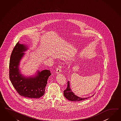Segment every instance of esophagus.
Here are the masks:
<instances>
[{
	"label": "esophagus",
	"instance_id": "1",
	"mask_svg": "<svg viewBox=\"0 0 121 121\" xmlns=\"http://www.w3.org/2000/svg\"><path fill=\"white\" fill-rule=\"evenodd\" d=\"M62 65H60L58 66V67L56 68V73L57 74H58L59 73H60L61 72V69H62Z\"/></svg>",
	"mask_w": 121,
	"mask_h": 121
}]
</instances>
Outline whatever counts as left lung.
Returning a JSON list of instances; mask_svg holds the SVG:
<instances>
[{
	"label": "left lung",
	"mask_w": 121,
	"mask_h": 121,
	"mask_svg": "<svg viewBox=\"0 0 121 121\" xmlns=\"http://www.w3.org/2000/svg\"><path fill=\"white\" fill-rule=\"evenodd\" d=\"M64 96L67 99L70 101H75V102L85 100L89 98L88 97V98H82L81 97H79L76 95L74 93L72 92V91L70 89L69 81L68 82V85H67V88L64 91Z\"/></svg>",
	"instance_id": "obj_1"
}]
</instances>
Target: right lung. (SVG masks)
Wrapping results in <instances>:
<instances>
[{"label":"right lung","mask_w":121,"mask_h":121,"mask_svg":"<svg viewBox=\"0 0 121 121\" xmlns=\"http://www.w3.org/2000/svg\"><path fill=\"white\" fill-rule=\"evenodd\" d=\"M27 48L17 42L10 56L9 63V78L17 93L21 96L30 98H39L45 94V86L50 71L44 70L38 72L37 76L26 78L19 72L18 66L21 58Z\"/></svg>","instance_id":"1"}]
</instances>
